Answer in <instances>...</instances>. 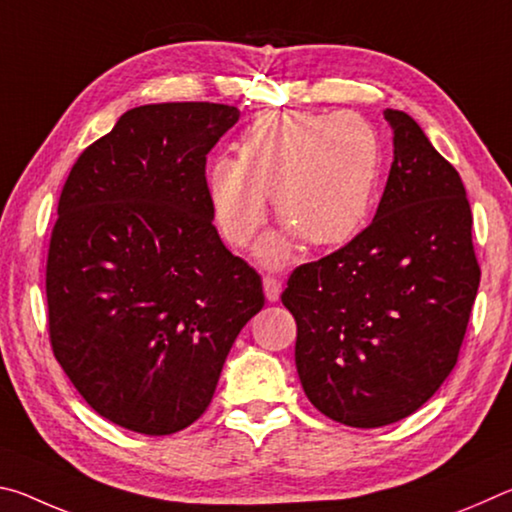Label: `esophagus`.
Instances as JSON below:
<instances>
[{
  "label": "esophagus",
  "instance_id": "obj_1",
  "mask_svg": "<svg viewBox=\"0 0 512 512\" xmlns=\"http://www.w3.org/2000/svg\"><path fill=\"white\" fill-rule=\"evenodd\" d=\"M264 293H266L268 300L275 302L277 298H280V293H282V282L277 280L275 275H264Z\"/></svg>",
  "mask_w": 512,
  "mask_h": 512
}]
</instances>
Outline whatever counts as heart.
<instances>
[{"label": "heart", "mask_w": 512, "mask_h": 512, "mask_svg": "<svg viewBox=\"0 0 512 512\" xmlns=\"http://www.w3.org/2000/svg\"><path fill=\"white\" fill-rule=\"evenodd\" d=\"M379 164L375 131L352 112L262 115L241 137L237 160H216L210 171L216 223L232 246H246L266 219V196H273L287 230L262 241L266 264L289 259L296 237L341 246L366 225Z\"/></svg>", "instance_id": "obj_1"}]
</instances>
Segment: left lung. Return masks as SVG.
<instances>
[{
	"instance_id": "left-lung-1",
	"label": "left lung",
	"mask_w": 512,
	"mask_h": 512,
	"mask_svg": "<svg viewBox=\"0 0 512 512\" xmlns=\"http://www.w3.org/2000/svg\"><path fill=\"white\" fill-rule=\"evenodd\" d=\"M395 160L368 228L291 273L296 368L316 409L375 429L420 409L458 361L479 291L463 180L415 119L384 112Z\"/></svg>"
}]
</instances>
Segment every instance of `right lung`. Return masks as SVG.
I'll return each instance as SVG.
<instances>
[{"instance_id": "add662e5", "label": "right lung", "mask_w": 512, "mask_h": 512, "mask_svg": "<svg viewBox=\"0 0 512 512\" xmlns=\"http://www.w3.org/2000/svg\"><path fill=\"white\" fill-rule=\"evenodd\" d=\"M235 106L124 112L65 180L47 253L54 357L103 418L146 436L189 427L225 357L264 307L262 277L223 246L207 153Z\"/></svg>"}]
</instances>
